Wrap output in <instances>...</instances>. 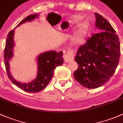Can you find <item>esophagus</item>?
Returning <instances> with one entry per match:
<instances>
[{"mask_svg":"<svg viewBox=\"0 0 123 123\" xmlns=\"http://www.w3.org/2000/svg\"><path fill=\"white\" fill-rule=\"evenodd\" d=\"M64 59L65 62H69L74 59V53L71 49H68L64 55Z\"/></svg>","mask_w":123,"mask_h":123,"instance_id":"1","label":"esophagus"}]
</instances>
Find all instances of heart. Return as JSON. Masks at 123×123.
I'll return each instance as SVG.
<instances>
[{"mask_svg": "<svg viewBox=\"0 0 123 123\" xmlns=\"http://www.w3.org/2000/svg\"><path fill=\"white\" fill-rule=\"evenodd\" d=\"M81 16H75L73 18V22L75 23H78L81 20ZM88 26V22L87 21H84L80 26V28L77 32V33L74 35V36L72 38V42L75 44H79L82 41L84 37L85 32Z\"/></svg>", "mask_w": 123, "mask_h": 123, "instance_id": "b5f03b06", "label": "heart"}]
</instances>
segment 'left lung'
Listing matches in <instances>:
<instances>
[{"mask_svg":"<svg viewBox=\"0 0 123 123\" xmlns=\"http://www.w3.org/2000/svg\"><path fill=\"white\" fill-rule=\"evenodd\" d=\"M95 26L100 32L92 34L78 48L74 72L76 81L87 88H97L106 83L118 66L120 43L116 31L103 16L95 13Z\"/></svg>","mask_w":123,"mask_h":123,"instance_id":"8db88e82","label":"left lung"}]
</instances>
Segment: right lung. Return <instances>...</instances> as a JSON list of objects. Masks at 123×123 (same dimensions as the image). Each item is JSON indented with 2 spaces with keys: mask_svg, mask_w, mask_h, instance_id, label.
I'll list each match as a JSON object with an SVG mask.
<instances>
[{
  "mask_svg": "<svg viewBox=\"0 0 123 123\" xmlns=\"http://www.w3.org/2000/svg\"><path fill=\"white\" fill-rule=\"evenodd\" d=\"M38 16L37 14L29 15L22 20L17 26L28 21H31ZM14 30L10 31L6 39V45L4 50V61L8 78L14 84L21 90L28 92H37L45 88L54 75V69L58 66L61 65L64 62L62 58V52H56V51H48L41 54L38 57V71L37 78L29 83H21L16 81L10 75L9 61L13 56V48Z\"/></svg>",
  "mask_w": 123,
  "mask_h": 123,
  "instance_id": "obj_1",
  "label": "right lung"
}]
</instances>
